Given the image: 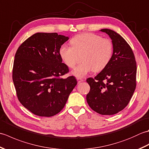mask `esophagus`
<instances>
[{"label": "esophagus", "instance_id": "34e87169", "mask_svg": "<svg viewBox=\"0 0 149 149\" xmlns=\"http://www.w3.org/2000/svg\"><path fill=\"white\" fill-rule=\"evenodd\" d=\"M77 83H81L82 81H83V79H82L81 78L77 77Z\"/></svg>", "mask_w": 149, "mask_h": 149}]
</instances>
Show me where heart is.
Masks as SVG:
<instances>
[{
    "instance_id": "1",
    "label": "heart",
    "mask_w": 149,
    "mask_h": 149,
    "mask_svg": "<svg viewBox=\"0 0 149 149\" xmlns=\"http://www.w3.org/2000/svg\"><path fill=\"white\" fill-rule=\"evenodd\" d=\"M71 46L63 44L59 54L63 62L73 68L82 55L81 64L72 72L75 77L82 78L90 72H100L108 65L112 58L113 45L111 40L98 34L86 33L77 34L70 40Z\"/></svg>"
}]
</instances>
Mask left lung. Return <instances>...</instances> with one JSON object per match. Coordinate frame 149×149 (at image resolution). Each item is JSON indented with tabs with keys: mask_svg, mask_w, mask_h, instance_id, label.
I'll list each match as a JSON object with an SVG mask.
<instances>
[{
	"mask_svg": "<svg viewBox=\"0 0 149 149\" xmlns=\"http://www.w3.org/2000/svg\"><path fill=\"white\" fill-rule=\"evenodd\" d=\"M112 40L113 53L106 67L96 77L86 79L90 90L86 95L88 105L100 115H112L127 106L136 86V62L132 50L117 33L100 30Z\"/></svg>",
	"mask_w": 149,
	"mask_h": 149,
	"instance_id": "1",
	"label": "left lung"
}]
</instances>
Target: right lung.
Here are the masks:
<instances>
[{
    "label": "right lung",
    "instance_id": "right-lung-1",
    "mask_svg": "<svg viewBox=\"0 0 149 149\" xmlns=\"http://www.w3.org/2000/svg\"><path fill=\"white\" fill-rule=\"evenodd\" d=\"M68 37L37 33L18 47L13 68V81L20 102L31 113L50 117L65 107L77 84L75 77L63 78L69 69L59 50Z\"/></svg>",
    "mask_w": 149,
    "mask_h": 149
}]
</instances>
